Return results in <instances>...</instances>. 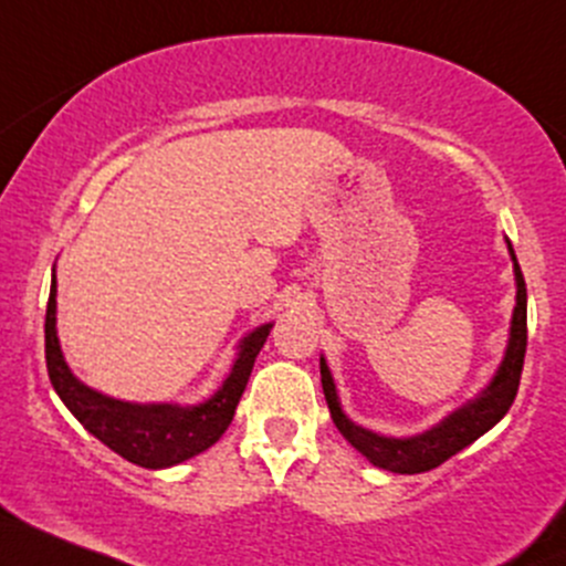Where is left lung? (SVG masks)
<instances>
[{"label": "left lung", "mask_w": 566, "mask_h": 566, "mask_svg": "<svg viewBox=\"0 0 566 566\" xmlns=\"http://www.w3.org/2000/svg\"><path fill=\"white\" fill-rule=\"evenodd\" d=\"M507 250H511L515 273V308L505 357H502L500 368H496L489 387L483 389L475 400H468L462 408L451 411L440 424L430 427V430H424L421 434H411V438H387V434L370 432L365 430V427L354 424L349 416L344 413V408H340L333 374L331 368H327L325 357H319L322 389H325V400L327 408H331L335 427H338V432L344 434L370 464L400 475L427 473V470L438 468L446 459H451L462 449H468L473 440L492 430L496 421L511 411L515 392H518L521 368H524L526 354V284L511 241H507Z\"/></svg>", "instance_id": "obj_1"}]
</instances>
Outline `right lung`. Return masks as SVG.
<instances>
[{
    "label": "right lung",
    "mask_w": 566,
    "mask_h": 566,
    "mask_svg": "<svg viewBox=\"0 0 566 566\" xmlns=\"http://www.w3.org/2000/svg\"><path fill=\"white\" fill-rule=\"evenodd\" d=\"M269 325H260L241 338L239 357L222 387L198 402V406H171V402H126L107 397L96 389L85 387L66 365L61 352L59 333H55V273L48 297L45 314V363L53 389L74 419L102 440L107 449L120 454L128 462L147 470L171 468L185 459L201 454L214 446L233 421L235 406L250 381L254 357L263 349L271 333Z\"/></svg>",
    "instance_id": "add662e5"
}]
</instances>
